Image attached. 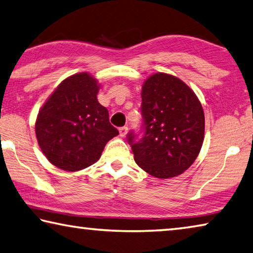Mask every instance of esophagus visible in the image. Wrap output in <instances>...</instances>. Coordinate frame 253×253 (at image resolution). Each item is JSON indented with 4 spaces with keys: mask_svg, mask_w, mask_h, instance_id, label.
I'll return each mask as SVG.
<instances>
[{
    "mask_svg": "<svg viewBox=\"0 0 253 253\" xmlns=\"http://www.w3.org/2000/svg\"><path fill=\"white\" fill-rule=\"evenodd\" d=\"M127 131H128V128L126 126L119 128V135L122 136V137H125L126 134H127Z\"/></svg>",
    "mask_w": 253,
    "mask_h": 253,
    "instance_id": "1",
    "label": "esophagus"
}]
</instances>
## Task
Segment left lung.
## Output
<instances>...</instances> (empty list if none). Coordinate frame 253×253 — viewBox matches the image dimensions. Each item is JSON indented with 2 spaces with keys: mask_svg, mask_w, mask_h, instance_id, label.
Masks as SVG:
<instances>
[{
  "mask_svg": "<svg viewBox=\"0 0 253 253\" xmlns=\"http://www.w3.org/2000/svg\"><path fill=\"white\" fill-rule=\"evenodd\" d=\"M142 137L127 135L135 162L156 178L177 177L197 156L204 142L205 116L189 86L173 75L155 73L142 87Z\"/></svg>",
  "mask_w": 253,
  "mask_h": 253,
  "instance_id": "1",
  "label": "left lung"
}]
</instances>
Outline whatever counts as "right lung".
Here are the masks:
<instances>
[{
    "label": "right lung",
    "instance_id": "1",
    "mask_svg": "<svg viewBox=\"0 0 253 253\" xmlns=\"http://www.w3.org/2000/svg\"><path fill=\"white\" fill-rule=\"evenodd\" d=\"M99 85L87 73L64 80L40 109L36 136L51 164L65 171L92 166L119 131L97 99Z\"/></svg>",
    "mask_w": 253,
    "mask_h": 253
}]
</instances>
